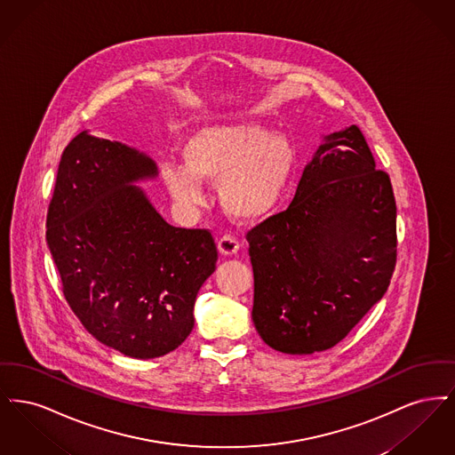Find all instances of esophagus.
<instances>
[{
  "label": "esophagus",
  "mask_w": 455,
  "mask_h": 455,
  "mask_svg": "<svg viewBox=\"0 0 455 455\" xmlns=\"http://www.w3.org/2000/svg\"><path fill=\"white\" fill-rule=\"evenodd\" d=\"M240 249V242L237 238L232 237V235H223V237L218 240V251L223 254V256H235Z\"/></svg>",
  "instance_id": "esophagus-1"
}]
</instances>
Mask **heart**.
Instances as JSON below:
<instances>
[{
  "mask_svg": "<svg viewBox=\"0 0 455 455\" xmlns=\"http://www.w3.org/2000/svg\"><path fill=\"white\" fill-rule=\"evenodd\" d=\"M184 164L164 162L162 182L184 210L204 204L203 182L218 184L223 212L256 223L280 204L291 180L297 152L282 131L256 123H225L193 131L182 145Z\"/></svg>",
  "mask_w": 455,
  "mask_h": 455,
  "instance_id": "heart-1",
  "label": "heart"
}]
</instances>
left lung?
<instances>
[{
  "label": "left lung",
  "instance_id": "obj_1",
  "mask_svg": "<svg viewBox=\"0 0 455 455\" xmlns=\"http://www.w3.org/2000/svg\"><path fill=\"white\" fill-rule=\"evenodd\" d=\"M252 321L267 347H336L389 288L395 199L355 124L325 134L290 206L247 234Z\"/></svg>",
  "mask_w": 455,
  "mask_h": 455
}]
</instances>
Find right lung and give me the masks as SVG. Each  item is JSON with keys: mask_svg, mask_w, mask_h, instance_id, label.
I'll use <instances>...</instances> for the list:
<instances>
[{"mask_svg": "<svg viewBox=\"0 0 455 455\" xmlns=\"http://www.w3.org/2000/svg\"><path fill=\"white\" fill-rule=\"evenodd\" d=\"M156 175L147 153L84 131L61 155L47 212L66 302L95 339L140 360L186 341L217 269L212 234L172 227L136 186Z\"/></svg>", "mask_w": 455, "mask_h": 455, "instance_id": "right-lung-1", "label": "right lung"}]
</instances>
